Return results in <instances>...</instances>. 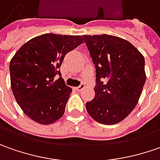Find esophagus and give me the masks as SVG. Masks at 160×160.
I'll return each instance as SVG.
<instances>
[{"instance_id":"1","label":"esophagus","mask_w":160,"mask_h":160,"mask_svg":"<svg viewBox=\"0 0 160 160\" xmlns=\"http://www.w3.org/2000/svg\"><path fill=\"white\" fill-rule=\"evenodd\" d=\"M84 88H85V85H84L83 83H81L79 87H77V88H76V89H77L78 91H81L82 89H84Z\"/></svg>"}]
</instances>
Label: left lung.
Listing matches in <instances>:
<instances>
[{
	"mask_svg": "<svg viewBox=\"0 0 160 160\" xmlns=\"http://www.w3.org/2000/svg\"><path fill=\"white\" fill-rule=\"evenodd\" d=\"M96 68V96L86 103L101 124H117L128 117L145 83L144 58L129 42L107 34L83 35Z\"/></svg>",
	"mask_w": 160,
	"mask_h": 160,
	"instance_id": "obj_1",
	"label": "left lung"
}]
</instances>
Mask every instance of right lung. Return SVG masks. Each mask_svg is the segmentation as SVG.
<instances>
[{
  "label": "right lung",
  "mask_w": 160,
  "mask_h": 160,
  "mask_svg": "<svg viewBox=\"0 0 160 160\" xmlns=\"http://www.w3.org/2000/svg\"><path fill=\"white\" fill-rule=\"evenodd\" d=\"M82 43L81 36L45 33L28 41L11 59L13 95L32 120L52 124L63 115L72 88L65 85L59 69L65 55Z\"/></svg>",
  "instance_id": "right-lung-1"
}]
</instances>
